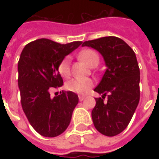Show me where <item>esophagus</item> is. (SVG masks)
I'll use <instances>...</instances> for the list:
<instances>
[{"label": "esophagus", "instance_id": "1", "mask_svg": "<svg viewBox=\"0 0 159 159\" xmlns=\"http://www.w3.org/2000/svg\"><path fill=\"white\" fill-rule=\"evenodd\" d=\"M79 99H80V102L83 101L84 99H86V95H80V96H79Z\"/></svg>", "mask_w": 159, "mask_h": 159}]
</instances>
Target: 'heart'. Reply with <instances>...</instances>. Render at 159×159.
Segmentation results:
<instances>
[{
	"mask_svg": "<svg viewBox=\"0 0 159 159\" xmlns=\"http://www.w3.org/2000/svg\"><path fill=\"white\" fill-rule=\"evenodd\" d=\"M79 57L82 61H84L86 64L91 67L95 65L96 66L99 64V60H100L99 56L93 49H85L80 53ZM70 59L69 57H65L60 61V63L58 64V71L63 77L67 78L70 76ZM93 87H94V81L89 78L71 79L65 84V88L68 91L78 94V95L87 94L90 89H92Z\"/></svg>",
	"mask_w": 159,
	"mask_h": 159,
	"instance_id": "obj_1",
	"label": "heart"
}]
</instances>
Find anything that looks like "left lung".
Here are the masks:
<instances>
[{
  "mask_svg": "<svg viewBox=\"0 0 159 159\" xmlns=\"http://www.w3.org/2000/svg\"><path fill=\"white\" fill-rule=\"evenodd\" d=\"M101 53L107 69L95 89L102 96L95 98L92 119L96 130L106 136L123 132L131 121L140 101V69L135 54L115 36L83 42ZM107 96V101L103 102Z\"/></svg>",
  "mask_w": 159,
  "mask_h": 159,
  "instance_id": "left-lung-1",
  "label": "left lung"
}]
</instances>
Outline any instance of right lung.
<instances>
[{"label": "right lung", "instance_id": "obj_1", "mask_svg": "<svg viewBox=\"0 0 159 159\" xmlns=\"http://www.w3.org/2000/svg\"><path fill=\"white\" fill-rule=\"evenodd\" d=\"M80 44L82 41L61 44L39 39L22 51L17 66L21 105L29 123L42 136L56 137L70 125L78 95L63 91L52 98L50 90L63 86L58 64Z\"/></svg>", "mask_w": 159, "mask_h": 159}]
</instances>
